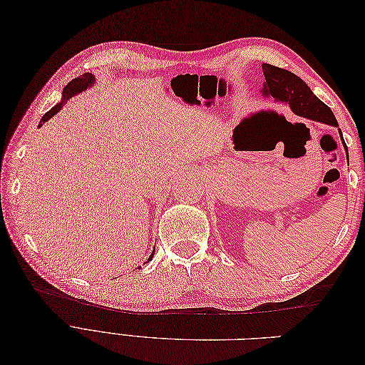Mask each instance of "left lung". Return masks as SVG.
<instances>
[{
    "label": "left lung",
    "instance_id": "1",
    "mask_svg": "<svg viewBox=\"0 0 365 365\" xmlns=\"http://www.w3.org/2000/svg\"><path fill=\"white\" fill-rule=\"evenodd\" d=\"M262 68L264 74V96H269L277 102L288 103L292 111L298 115L338 126V121L334 113L330 111V108L319 101L300 77L288 70L274 67V65L269 63H263Z\"/></svg>",
    "mask_w": 365,
    "mask_h": 365
}]
</instances>
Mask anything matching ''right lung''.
<instances>
[{
	"label": "right lung",
	"instance_id": "right-lung-1",
	"mask_svg": "<svg viewBox=\"0 0 365 365\" xmlns=\"http://www.w3.org/2000/svg\"><path fill=\"white\" fill-rule=\"evenodd\" d=\"M94 83V76L91 74V73H86V74H82V76H79V77H76V79H73L67 86L63 88V93H62V102L61 103H58L56 106H54L53 109H50L48 113H46V115H43L42 118H41V125H43L46 123V121L48 120V118H51L54 114H56L59 109L62 108V105H63V102H67L68 98H71L73 96H76V94H79V93H82V91H85L88 86H91ZM152 257H153V251H152V254H150V257L148 259V262L149 260H152Z\"/></svg>",
	"mask_w": 365,
	"mask_h": 365
}]
</instances>
